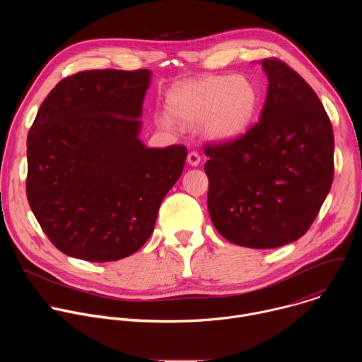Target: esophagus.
<instances>
[{
    "label": "esophagus",
    "instance_id": "34e87169",
    "mask_svg": "<svg viewBox=\"0 0 362 362\" xmlns=\"http://www.w3.org/2000/svg\"><path fill=\"white\" fill-rule=\"evenodd\" d=\"M187 163H189L190 166H193V168L200 163V156H199V154H197L196 151H190V153L187 154Z\"/></svg>",
    "mask_w": 362,
    "mask_h": 362
}]
</instances>
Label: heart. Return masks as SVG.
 Segmentation results:
<instances>
[{
  "label": "heart",
  "mask_w": 362,
  "mask_h": 362,
  "mask_svg": "<svg viewBox=\"0 0 362 362\" xmlns=\"http://www.w3.org/2000/svg\"><path fill=\"white\" fill-rule=\"evenodd\" d=\"M259 100L256 86L243 76H204L173 86L166 95V109L179 123H202V133L208 140L229 143L247 132ZM170 118L158 116L159 127L173 129Z\"/></svg>",
  "instance_id": "1"
}]
</instances>
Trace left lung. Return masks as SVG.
I'll list each match as a JSON object with an SVG mask.
<instances>
[{
    "instance_id": "obj_1",
    "label": "left lung",
    "mask_w": 362,
    "mask_h": 362,
    "mask_svg": "<svg viewBox=\"0 0 362 362\" xmlns=\"http://www.w3.org/2000/svg\"><path fill=\"white\" fill-rule=\"evenodd\" d=\"M268 94L242 137L206 147L208 209L229 242L272 249L315 221L334 179V133L321 100L279 60L261 62Z\"/></svg>"
}]
</instances>
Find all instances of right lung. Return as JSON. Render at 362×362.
<instances>
[{
  "instance_id": "right-lung-1",
  "label": "right lung",
  "mask_w": 362,
  "mask_h": 362,
  "mask_svg": "<svg viewBox=\"0 0 362 362\" xmlns=\"http://www.w3.org/2000/svg\"><path fill=\"white\" fill-rule=\"evenodd\" d=\"M150 80V70L70 76L49 91L28 132L30 208L71 257L112 262L137 252L183 172L185 146L140 140Z\"/></svg>"
}]
</instances>
